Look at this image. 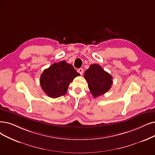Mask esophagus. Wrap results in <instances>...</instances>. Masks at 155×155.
Wrapping results in <instances>:
<instances>
[{"label": "esophagus", "mask_w": 155, "mask_h": 155, "mask_svg": "<svg viewBox=\"0 0 155 155\" xmlns=\"http://www.w3.org/2000/svg\"><path fill=\"white\" fill-rule=\"evenodd\" d=\"M78 72L81 74V75H82V74H83V69H82V68H79V69H78Z\"/></svg>", "instance_id": "1"}]
</instances>
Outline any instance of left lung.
<instances>
[{
  "label": "left lung",
  "instance_id": "left-lung-1",
  "mask_svg": "<svg viewBox=\"0 0 155 155\" xmlns=\"http://www.w3.org/2000/svg\"><path fill=\"white\" fill-rule=\"evenodd\" d=\"M84 78L88 82L89 90L95 98L107 92L113 84V77L98 64L91 65L89 69L85 71Z\"/></svg>",
  "mask_w": 155,
  "mask_h": 155
}]
</instances>
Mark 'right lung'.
<instances>
[{
	"label": "right lung",
	"mask_w": 155,
	"mask_h": 155,
	"mask_svg": "<svg viewBox=\"0 0 155 155\" xmlns=\"http://www.w3.org/2000/svg\"><path fill=\"white\" fill-rule=\"evenodd\" d=\"M79 75L72 65L61 61L54 63L43 71L40 78V84L48 96L57 98L66 94L70 83Z\"/></svg>",
	"instance_id": "right-lung-1"
}]
</instances>
